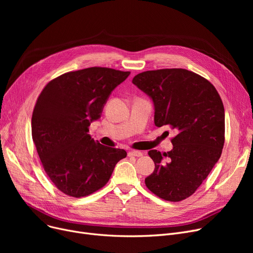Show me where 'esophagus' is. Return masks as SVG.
I'll use <instances>...</instances> for the list:
<instances>
[{"label":"esophagus","instance_id":"1","mask_svg":"<svg viewBox=\"0 0 253 253\" xmlns=\"http://www.w3.org/2000/svg\"><path fill=\"white\" fill-rule=\"evenodd\" d=\"M128 155L133 156V157H141L142 153L139 152V151H130V152H128Z\"/></svg>","mask_w":253,"mask_h":253}]
</instances>
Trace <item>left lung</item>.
Wrapping results in <instances>:
<instances>
[{
  "mask_svg": "<svg viewBox=\"0 0 253 253\" xmlns=\"http://www.w3.org/2000/svg\"><path fill=\"white\" fill-rule=\"evenodd\" d=\"M133 83L153 101L157 127L174 130L173 148L163 155H149L154 172L145 185L166 201L190 197L220 158L224 143V109L218 92L209 81L183 69L148 71Z\"/></svg>",
  "mask_w": 253,
  "mask_h": 253,
  "instance_id": "obj_1",
  "label": "left lung"
}]
</instances>
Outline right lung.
Masks as SVG:
<instances>
[{
  "mask_svg": "<svg viewBox=\"0 0 253 253\" xmlns=\"http://www.w3.org/2000/svg\"><path fill=\"white\" fill-rule=\"evenodd\" d=\"M130 72L89 68L49 82L32 118V135L44 170L65 195L88 196L109 181L125 150L105 147L91 138L89 126L101 117L115 88Z\"/></svg>",
  "mask_w": 253,
  "mask_h": 253,
  "instance_id": "1",
  "label": "right lung"
}]
</instances>
